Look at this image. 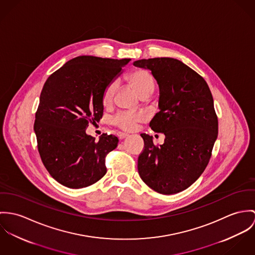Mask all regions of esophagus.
Returning a JSON list of instances; mask_svg holds the SVG:
<instances>
[{"label": "esophagus", "instance_id": "1", "mask_svg": "<svg viewBox=\"0 0 255 255\" xmlns=\"http://www.w3.org/2000/svg\"><path fill=\"white\" fill-rule=\"evenodd\" d=\"M117 136H118V138H119L120 140H122V139H124V138L128 137V134H126V133H122V132H119V133H117Z\"/></svg>", "mask_w": 255, "mask_h": 255}]
</instances>
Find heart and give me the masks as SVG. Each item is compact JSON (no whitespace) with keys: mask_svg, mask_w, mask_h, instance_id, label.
<instances>
[{"mask_svg":"<svg viewBox=\"0 0 255 255\" xmlns=\"http://www.w3.org/2000/svg\"><path fill=\"white\" fill-rule=\"evenodd\" d=\"M127 80L141 98L149 97L154 90L153 78L149 72L144 69H136L130 72L127 76ZM116 89V82H112L105 88L102 97V102L105 107H110L113 104ZM142 120L143 115L140 113H120L114 116L113 122L122 130L133 131L137 124Z\"/></svg>","mask_w":255,"mask_h":255,"instance_id":"heart-1","label":"heart"}]
</instances>
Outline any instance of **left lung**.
I'll return each mask as SVG.
<instances>
[{
    "instance_id": "8db88e82",
    "label": "left lung",
    "mask_w": 255,
    "mask_h": 255,
    "mask_svg": "<svg viewBox=\"0 0 255 255\" xmlns=\"http://www.w3.org/2000/svg\"><path fill=\"white\" fill-rule=\"evenodd\" d=\"M149 69L159 87V112L149 127L165 135L155 145L141 134L144 149L138 158L141 180L153 191L173 195L189 188L206 168L218 136V119L205 80L182 61L171 57L136 60Z\"/></svg>"
}]
</instances>
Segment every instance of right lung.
Masks as SVG:
<instances>
[{"mask_svg":"<svg viewBox=\"0 0 255 255\" xmlns=\"http://www.w3.org/2000/svg\"><path fill=\"white\" fill-rule=\"evenodd\" d=\"M131 59L74 57L49 76L40 95L34 132L50 175L70 189L93 185L106 173V156L117 146L114 135H87L89 122L103 117L105 88Z\"/></svg>","mask_w":255,"mask_h":255,"instance_id":"add662e5","label":"right lung"}]
</instances>
